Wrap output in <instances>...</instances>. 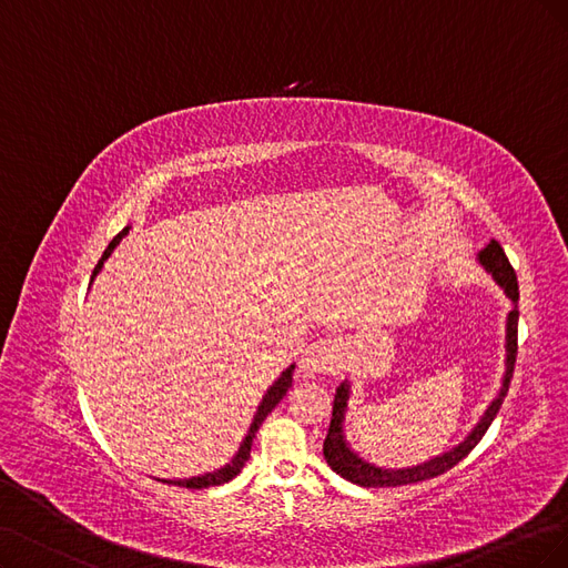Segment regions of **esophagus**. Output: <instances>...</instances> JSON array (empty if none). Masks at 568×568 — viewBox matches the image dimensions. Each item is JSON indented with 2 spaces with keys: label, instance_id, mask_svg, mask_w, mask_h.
<instances>
[{
  "label": "esophagus",
  "instance_id": "esophagus-1",
  "mask_svg": "<svg viewBox=\"0 0 568 568\" xmlns=\"http://www.w3.org/2000/svg\"><path fill=\"white\" fill-rule=\"evenodd\" d=\"M304 374L337 372L342 367V346L337 339H316L304 348L300 361Z\"/></svg>",
  "mask_w": 568,
  "mask_h": 568
}]
</instances>
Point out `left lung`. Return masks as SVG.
I'll return each mask as SVG.
<instances>
[{
	"label": "left lung",
	"instance_id": "left-lung-1",
	"mask_svg": "<svg viewBox=\"0 0 568 568\" xmlns=\"http://www.w3.org/2000/svg\"><path fill=\"white\" fill-rule=\"evenodd\" d=\"M479 262L485 264L491 276L496 278V283L506 290V295L513 300L515 308L508 313V329H506V376H503V386L496 400L491 403V407L487 409V414L481 416V422L475 426V430L460 443L456 449L435 456L433 460L424 466H414V468H405V470H386V468H376L367 460H363L358 454H353L346 445L344 433H342V418H344V409H346V397H348V386L342 384L334 393V403H332V422L327 428V437L323 443V456L327 460V466L342 475L344 479L353 481V485L361 487H403V485H416V481L424 479H433L437 475H443L447 470H452L458 460H464L475 447L485 433L489 430L491 422L496 418L503 400H506L508 388H510V379L515 372V361H517V321H519V311H517V302H519V285H517V273L510 266L506 250L500 247L498 241H491L485 250L479 252Z\"/></svg>",
	"mask_w": 568,
	"mask_h": 568
}]
</instances>
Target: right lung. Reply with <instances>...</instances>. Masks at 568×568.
<instances>
[{
	"mask_svg": "<svg viewBox=\"0 0 568 568\" xmlns=\"http://www.w3.org/2000/svg\"><path fill=\"white\" fill-rule=\"evenodd\" d=\"M125 231H129V229H123L121 234H116V236L112 239V243H110L108 247H104V252H102L100 262H98V264H95V268H93V276H95V273L100 271L102 262L110 257V252L116 247V243H119V241L125 236ZM292 372H295V365L287 367V369L283 372L281 379H278L276 384H273V386L266 390L264 400H262V405H260V409H257V414H255V422H252V426H250V433L245 435L243 445H241L239 454L234 456V460H231V464H226L224 468H220V470H215V473L201 475V477H189V479H159V481H165V485H173V487H186V489H207V487H217V485H224V481H229V479H234V477H236V475L243 470L245 460L250 458V447H252V439H255V435H257V430H260L262 422H264V418L271 414V409L276 407V405L283 400V395H285V393H287V388L292 386Z\"/></svg>",
	"mask_w": 568,
	"mask_h": 568,
	"instance_id": "obj_1",
	"label": "right lung"
}]
</instances>
